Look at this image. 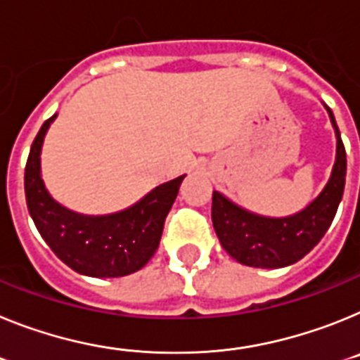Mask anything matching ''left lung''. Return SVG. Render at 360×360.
Masks as SVG:
<instances>
[{"label":"left lung","mask_w":360,"mask_h":360,"mask_svg":"<svg viewBox=\"0 0 360 360\" xmlns=\"http://www.w3.org/2000/svg\"><path fill=\"white\" fill-rule=\"evenodd\" d=\"M337 137L335 165L326 186L304 210L288 217H264L214 192L212 223L219 243L237 262L254 268L290 266L314 250L335 217L346 183V150L333 112L326 106Z\"/></svg>","instance_id":"8db88e82"}]
</instances>
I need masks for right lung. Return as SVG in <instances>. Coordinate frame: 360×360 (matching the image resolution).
<instances>
[{
    "label": "right lung",
    "mask_w": 360,
    "mask_h": 360,
    "mask_svg": "<svg viewBox=\"0 0 360 360\" xmlns=\"http://www.w3.org/2000/svg\"><path fill=\"white\" fill-rule=\"evenodd\" d=\"M52 115L39 128L25 167V195L30 217L46 245L77 274L123 277L141 270L161 240L165 219L184 176L162 183L127 210L83 215L68 210L46 192L41 179V146Z\"/></svg>",
    "instance_id": "1"
}]
</instances>
